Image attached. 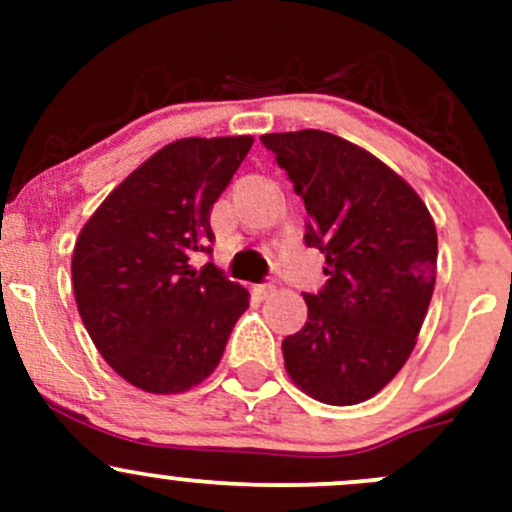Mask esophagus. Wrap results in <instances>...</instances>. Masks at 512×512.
I'll return each mask as SVG.
<instances>
[{
  "instance_id": "esophagus-1",
  "label": "esophagus",
  "mask_w": 512,
  "mask_h": 512,
  "mask_svg": "<svg viewBox=\"0 0 512 512\" xmlns=\"http://www.w3.org/2000/svg\"><path fill=\"white\" fill-rule=\"evenodd\" d=\"M272 292H275V285H270V282H265V285H257L255 287V294H257V297H262V299L270 297Z\"/></svg>"
}]
</instances>
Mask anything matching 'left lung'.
Instances as JSON below:
<instances>
[{"label":"left lung","instance_id":"8db88e82","mask_svg":"<svg viewBox=\"0 0 512 512\" xmlns=\"http://www.w3.org/2000/svg\"><path fill=\"white\" fill-rule=\"evenodd\" d=\"M260 141L302 195L304 242L327 257V285L304 294L307 322L282 342L285 369L322 404H361L414 352L436 285V225L401 175L334 133Z\"/></svg>","mask_w":512,"mask_h":512}]
</instances>
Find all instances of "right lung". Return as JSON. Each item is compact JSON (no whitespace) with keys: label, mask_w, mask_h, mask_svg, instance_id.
Segmentation results:
<instances>
[{"label":"right lung","mask_w":512,"mask_h":512,"mask_svg":"<svg viewBox=\"0 0 512 512\" xmlns=\"http://www.w3.org/2000/svg\"><path fill=\"white\" fill-rule=\"evenodd\" d=\"M252 136L180 138L138 165L81 230L74 297L96 349L148 394H180L208 379L250 307L245 287L195 252L213 242L210 210Z\"/></svg>","instance_id":"add662e5"}]
</instances>
